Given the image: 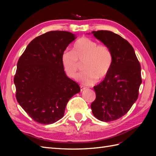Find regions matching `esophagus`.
I'll list each match as a JSON object with an SVG mask.
<instances>
[{
	"label": "esophagus",
	"mask_w": 156,
	"mask_h": 156,
	"mask_svg": "<svg viewBox=\"0 0 156 156\" xmlns=\"http://www.w3.org/2000/svg\"><path fill=\"white\" fill-rule=\"evenodd\" d=\"M86 89H87V88L84 87H83V86H81V87H80V91H81V92L85 90Z\"/></svg>",
	"instance_id": "1"
}]
</instances>
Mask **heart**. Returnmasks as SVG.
I'll return each instance as SVG.
<instances>
[{
  "mask_svg": "<svg viewBox=\"0 0 156 156\" xmlns=\"http://www.w3.org/2000/svg\"><path fill=\"white\" fill-rule=\"evenodd\" d=\"M62 64L68 77L74 78L83 62L85 71L77 79L85 84H92L97 78L102 79L108 74L112 64V54L108 47L98 45L88 37L78 39L73 45L72 50L66 49L61 56Z\"/></svg>",
  "mask_w": 156,
  "mask_h": 156,
  "instance_id": "b5f03b06",
  "label": "heart"
}]
</instances>
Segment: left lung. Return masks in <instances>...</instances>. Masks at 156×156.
I'll return each instance as SVG.
<instances>
[{"instance_id":"1","label":"left lung","mask_w":156,"mask_h":156,"mask_svg":"<svg viewBox=\"0 0 156 156\" xmlns=\"http://www.w3.org/2000/svg\"><path fill=\"white\" fill-rule=\"evenodd\" d=\"M91 33L110 49L112 64L104 80L94 87L96 99L90 107L98 120L112 121L125 115L137 101L141 66L133 47L120 35L104 30Z\"/></svg>"}]
</instances>
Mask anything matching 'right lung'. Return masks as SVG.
Segmentation results:
<instances>
[{
	"label": "right lung",
	"mask_w": 156,
	"mask_h": 156,
	"mask_svg": "<svg viewBox=\"0 0 156 156\" xmlns=\"http://www.w3.org/2000/svg\"><path fill=\"white\" fill-rule=\"evenodd\" d=\"M75 38L68 31L45 33L29 43L17 62L16 101L39 123L52 124L62 119L69 99L80 92L66 76L61 61L62 52Z\"/></svg>",
	"instance_id": "obj_1"
}]
</instances>
